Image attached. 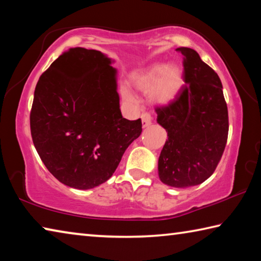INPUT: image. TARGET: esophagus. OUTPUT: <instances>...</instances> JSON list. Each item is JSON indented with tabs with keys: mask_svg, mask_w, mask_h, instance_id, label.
<instances>
[{
	"mask_svg": "<svg viewBox=\"0 0 261 261\" xmlns=\"http://www.w3.org/2000/svg\"><path fill=\"white\" fill-rule=\"evenodd\" d=\"M141 124H143V127H147L152 124L151 114L144 113L143 115H141Z\"/></svg>",
	"mask_w": 261,
	"mask_h": 261,
	"instance_id": "esophagus-1",
	"label": "esophagus"
}]
</instances>
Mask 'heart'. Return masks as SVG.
<instances>
[{"label":"heart","mask_w":261,"mask_h":261,"mask_svg":"<svg viewBox=\"0 0 261 261\" xmlns=\"http://www.w3.org/2000/svg\"><path fill=\"white\" fill-rule=\"evenodd\" d=\"M134 86L144 93L152 92L154 103L168 105L176 99L183 86V71L175 64L158 63L141 70L132 76ZM125 100H132V95L126 88H123Z\"/></svg>","instance_id":"heart-1"}]
</instances>
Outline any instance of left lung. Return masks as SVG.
I'll use <instances>...</instances> for the list:
<instances>
[{
	"instance_id": "1",
	"label": "left lung",
	"mask_w": 261,
	"mask_h": 261,
	"mask_svg": "<svg viewBox=\"0 0 261 261\" xmlns=\"http://www.w3.org/2000/svg\"><path fill=\"white\" fill-rule=\"evenodd\" d=\"M185 85L170 105L156 108L168 139L159 156L160 180L173 188L201 184L214 173L228 138V108L222 84L196 50L179 47Z\"/></svg>"
}]
</instances>
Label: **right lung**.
I'll return each mask as SVG.
<instances>
[{
	"label": "right lung",
	"mask_w": 261,
	"mask_h": 261,
	"mask_svg": "<svg viewBox=\"0 0 261 261\" xmlns=\"http://www.w3.org/2000/svg\"><path fill=\"white\" fill-rule=\"evenodd\" d=\"M112 63L99 50L70 48L35 86L30 116L34 147L67 187L88 190L105 183L141 134L140 118L122 116Z\"/></svg>",
	"instance_id": "add662e5"
}]
</instances>
